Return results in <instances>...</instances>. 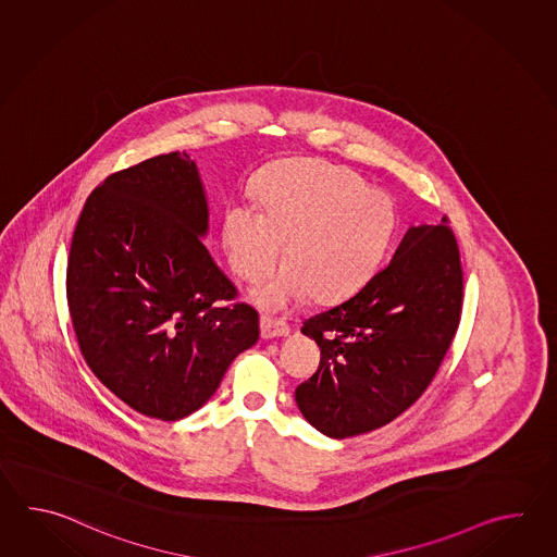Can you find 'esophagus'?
Returning a JSON list of instances; mask_svg holds the SVG:
<instances>
[{
	"instance_id": "1",
	"label": "esophagus",
	"mask_w": 557,
	"mask_h": 557,
	"mask_svg": "<svg viewBox=\"0 0 557 557\" xmlns=\"http://www.w3.org/2000/svg\"><path fill=\"white\" fill-rule=\"evenodd\" d=\"M290 332V326L284 322L283 319H274L269 314L261 317V334L262 338H278V336H286Z\"/></svg>"
}]
</instances>
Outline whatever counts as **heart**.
<instances>
[{"mask_svg":"<svg viewBox=\"0 0 557 557\" xmlns=\"http://www.w3.org/2000/svg\"><path fill=\"white\" fill-rule=\"evenodd\" d=\"M261 199L264 213L231 209L223 235L228 262L245 281L269 273L288 240L290 262L255 288L262 307H288L308 290L319 300L346 295L372 271L394 225L382 193L320 161L276 166L262 178Z\"/></svg>","mask_w":557,"mask_h":557,"instance_id":"obj_1","label":"heart"}]
</instances>
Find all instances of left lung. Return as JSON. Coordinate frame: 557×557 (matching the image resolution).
Returning a JSON list of instances; mask_svg holds the SVG:
<instances>
[{"instance_id":"obj_1","label":"left lung","mask_w":557,"mask_h":557,"mask_svg":"<svg viewBox=\"0 0 557 557\" xmlns=\"http://www.w3.org/2000/svg\"><path fill=\"white\" fill-rule=\"evenodd\" d=\"M462 300V261L448 219L410 226L367 283L302 322L320 348L319 370L295 392L302 416L338 440L386 426L436 376Z\"/></svg>"}]
</instances>
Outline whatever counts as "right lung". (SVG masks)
Wrapping results in <instances>:
<instances>
[{
  "mask_svg": "<svg viewBox=\"0 0 557 557\" xmlns=\"http://www.w3.org/2000/svg\"><path fill=\"white\" fill-rule=\"evenodd\" d=\"M209 209L195 161L157 154L95 187L75 225L67 307L87 367L139 414L175 422L259 341V312L201 237Z\"/></svg>",
  "mask_w": 557,
  "mask_h": 557,
  "instance_id": "add662e5",
  "label": "right lung"
}]
</instances>
